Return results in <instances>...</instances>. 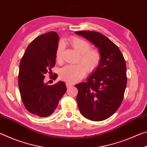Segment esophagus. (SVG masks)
<instances>
[{
  "label": "esophagus",
  "instance_id": "obj_1",
  "mask_svg": "<svg viewBox=\"0 0 147 147\" xmlns=\"http://www.w3.org/2000/svg\"><path fill=\"white\" fill-rule=\"evenodd\" d=\"M73 86V84H71V83H70V82H66V86H67V88H70V87H72Z\"/></svg>",
  "mask_w": 147,
  "mask_h": 147
}]
</instances>
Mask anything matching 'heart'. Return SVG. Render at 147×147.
I'll return each mask as SVG.
<instances>
[{
  "instance_id": "1",
  "label": "heart",
  "mask_w": 147,
  "mask_h": 147,
  "mask_svg": "<svg viewBox=\"0 0 147 147\" xmlns=\"http://www.w3.org/2000/svg\"><path fill=\"white\" fill-rule=\"evenodd\" d=\"M70 44L80 56V60L82 65H67L61 69L59 77L61 80L69 82L74 83L84 76L86 69L88 71H93L98 66L100 62L101 56L98 51L90 49L91 45L88 41L79 38H73L70 39ZM65 49V43L60 41L56 50V59L58 61L62 60V55Z\"/></svg>"
}]
</instances>
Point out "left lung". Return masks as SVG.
I'll use <instances>...</instances> for the list:
<instances>
[{
	"mask_svg": "<svg viewBox=\"0 0 147 147\" xmlns=\"http://www.w3.org/2000/svg\"><path fill=\"white\" fill-rule=\"evenodd\" d=\"M83 37L98 49L101 59L86 82L75 85L79 110L86 119L100 121L117 110L124 97L127 83L126 67L119 47L99 32L79 31Z\"/></svg>",
	"mask_w": 147,
	"mask_h": 147,
	"instance_id": "8db88e82",
	"label": "left lung"
}]
</instances>
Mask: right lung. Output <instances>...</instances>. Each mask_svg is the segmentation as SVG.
Wrapping results in <instances>:
<instances>
[{
  "label": "right lung",
  "mask_w": 147,
  "mask_h": 147,
  "mask_svg": "<svg viewBox=\"0 0 147 147\" xmlns=\"http://www.w3.org/2000/svg\"><path fill=\"white\" fill-rule=\"evenodd\" d=\"M59 36L49 32L38 36L26 49L19 65V88L26 109L41 117L51 115L67 91L64 82L50 86L44 82L45 74L55 65ZM56 74L53 79H56Z\"/></svg>",
  "instance_id": "right-lung-1"
}]
</instances>
